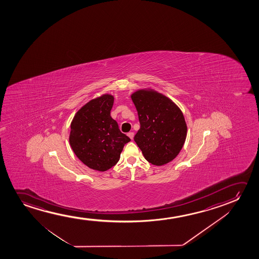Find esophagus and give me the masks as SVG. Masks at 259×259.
Listing matches in <instances>:
<instances>
[{
    "label": "esophagus",
    "instance_id": "esophagus-1",
    "mask_svg": "<svg viewBox=\"0 0 259 259\" xmlns=\"http://www.w3.org/2000/svg\"><path fill=\"white\" fill-rule=\"evenodd\" d=\"M127 135L129 136V138L131 139V140H133V139H134V136H135V133L130 132V133H128Z\"/></svg>",
    "mask_w": 259,
    "mask_h": 259
}]
</instances>
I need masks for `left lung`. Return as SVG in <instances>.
I'll use <instances>...</instances> for the list:
<instances>
[{"mask_svg":"<svg viewBox=\"0 0 259 259\" xmlns=\"http://www.w3.org/2000/svg\"><path fill=\"white\" fill-rule=\"evenodd\" d=\"M131 98L141 124L135 142L145 159L157 166L172 161L184 145L188 131L181 109L152 89L137 90Z\"/></svg>","mask_w":259,"mask_h":259,"instance_id":"1","label":"left lung"}]
</instances>
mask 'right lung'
<instances>
[{
  "label": "right lung",
  "instance_id": "add662e5",
  "mask_svg": "<svg viewBox=\"0 0 259 259\" xmlns=\"http://www.w3.org/2000/svg\"><path fill=\"white\" fill-rule=\"evenodd\" d=\"M114 97L103 95L89 101L71 121L69 142L78 159L93 170L105 171L120 158L124 144L131 140L121 133L110 117Z\"/></svg>",
  "mask_w": 259,
  "mask_h": 259
}]
</instances>
